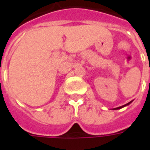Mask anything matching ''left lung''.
I'll return each mask as SVG.
<instances>
[{"label":"left lung","instance_id":"8db88e82","mask_svg":"<svg viewBox=\"0 0 150 150\" xmlns=\"http://www.w3.org/2000/svg\"><path fill=\"white\" fill-rule=\"evenodd\" d=\"M132 101H130V102L128 103H127V104L123 105V106H121V107H116V108H114V110H118V109H121V108H122V107H125V106H127V105H128V104H130V103H132Z\"/></svg>","mask_w":150,"mask_h":150}]
</instances>
